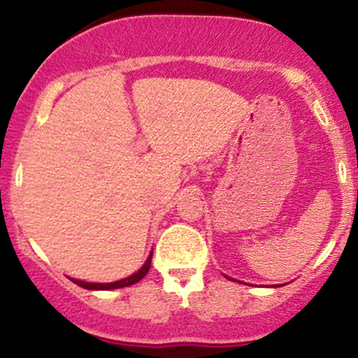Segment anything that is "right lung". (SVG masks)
<instances>
[{"mask_svg":"<svg viewBox=\"0 0 358 358\" xmlns=\"http://www.w3.org/2000/svg\"><path fill=\"white\" fill-rule=\"evenodd\" d=\"M151 256H153V254H151ZM151 256L148 257V261L145 262V266H143V268L139 269L138 273H134L133 276H129V278H126V279H121V281L106 282V285H101V282H84V281H79V279H72V281L76 282L77 286L85 287V289H117V287L131 286V285H134V282L141 281V279L146 276V273L151 268Z\"/></svg>","mask_w":358,"mask_h":358,"instance_id":"obj_1","label":"right lung"}]
</instances>
